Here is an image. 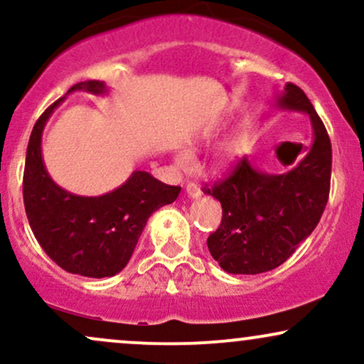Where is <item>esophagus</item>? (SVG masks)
Wrapping results in <instances>:
<instances>
[{
	"label": "esophagus",
	"instance_id": "1",
	"mask_svg": "<svg viewBox=\"0 0 364 364\" xmlns=\"http://www.w3.org/2000/svg\"><path fill=\"white\" fill-rule=\"evenodd\" d=\"M186 195L190 196V198L196 200V198H200V196H202L203 193H202V190H200V188L196 185H188L186 186Z\"/></svg>",
	"mask_w": 364,
	"mask_h": 364
}]
</instances>
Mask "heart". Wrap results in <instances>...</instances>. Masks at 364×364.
<instances>
[{
    "label": "heart",
    "instance_id": "obj_1",
    "mask_svg": "<svg viewBox=\"0 0 364 364\" xmlns=\"http://www.w3.org/2000/svg\"><path fill=\"white\" fill-rule=\"evenodd\" d=\"M217 132H219V128H217V127L208 128L207 132L203 133L202 139H203V140H212V139H214V136L217 135ZM232 152H235V144L224 145V147L219 150V154H217V156H215V161H214L215 169H223V168H225V166L229 164V161H231ZM174 162H176V164H178V168L186 169V168H190L191 157L188 156L186 152H183V150H179V152L174 154Z\"/></svg>",
    "mask_w": 364,
    "mask_h": 364
}]
</instances>
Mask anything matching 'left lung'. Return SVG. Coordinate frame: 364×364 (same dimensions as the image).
Segmentation results:
<instances>
[{
	"mask_svg": "<svg viewBox=\"0 0 364 364\" xmlns=\"http://www.w3.org/2000/svg\"><path fill=\"white\" fill-rule=\"evenodd\" d=\"M274 106L310 118L311 147L286 173H265L243 157L228 179L205 188L219 200L223 220L207 240L228 274L255 275L282 265L320 223L330 191L332 145L306 94L287 83Z\"/></svg>",
	"mask_w": 364,
	"mask_h": 364,
	"instance_id": "obj_1",
	"label": "left lung"
}]
</instances>
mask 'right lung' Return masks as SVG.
<instances>
[{
  "label": "right lung",
  "instance_id": "1",
  "mask_svg": "<svg viewBox=\"0 0 364 364\" xmlns=\"http://www.w3.org/2000/svg\"><path fill=\"white\" fill-rule=\"evenodd\" d=\"M77 90L109 94L99 80L77 83L68 94ZM66 95L32 129L23 171L25 212L36 240L61 269L83 277H112L127 267L149 217L173 203L181 188L164 185L147 171H133L123 185L99 196L75 195L56 185L44 164L43 132Z\"/></svg>",
  "mask_w": 364,
  "mask_h": 364
}]
</instances>
